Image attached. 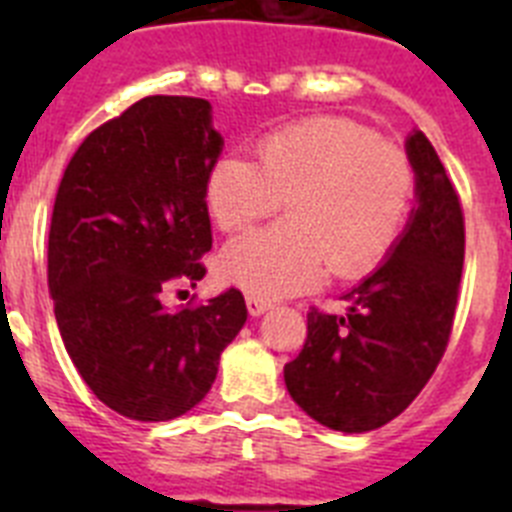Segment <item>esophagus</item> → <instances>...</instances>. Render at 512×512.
<instances>
[{
    "label": "esophagus",
    "mask_w": 512,
    "mask_h": 512,
    "mask_svg": "<svg viewBox=\"0 0 512 512\" xmlns=\"http://www.w3.org/2000/svg\"><path fill=\"white\" fill-rule=\"evenodd\" d=\"M246 307H248V312H251L253 318H259V315H264L266 310H269V302L266 300H261V297H253V295H248L246 297Z\"/></svg>",
    "instance_id": "esophagus-1"
}]
</instances>
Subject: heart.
Returning a JSON list of instances; mask_svg holds the SVG:
<instances>
[{"label": "heart", "mask_w": 512, "mask_h": 512, "mask_svg": "<svg viewBox=\"0 0 512 512\" xmlns=\"http://www.w3.org/2000/svg\"><path fill=\"white\" fill-rule=\"evenodd\" d=\"M259 164L225 156L205 179L217 228L246 230L287 202V223L241 235L220 253V277L261 300L297 295L330 271L354 279L395 246L415 194L400 146L346 117H310L264 135Z\"/></svg>", "instance_id": "heart-1"}]
</instances>
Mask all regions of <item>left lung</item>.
Listing matches in <instances>:
<instances>
[{
    "label": "left lung",
    "instance_id": "obj_1",
    "mask_svg": "<svg viewBox=\"0 0 512 512\" xmlns=\"http://www.w3.org/2000/svg\"><path fill=\"white\" fill-rule=\"evenodd\" d=\"M418 207L387 261L343 295L346 315L310 307L292 400L325 428L374 431L408 408L449 346L464 266V212L431 140L408 138Z\"/></svg>",
    "mask_w": 512,
    "mask_h": 512
}]
</instances>
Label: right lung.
Here are the masks:
<instances>
[{
	"mask_svg": "<svg viewBox=\"0 0 512 512\" xmlns=\"http://www.w3.org/2000/svg\"><path fill=\"white\" fill-rule=\"evenodd\" d=\"M220 151L207 99L156 94L92 130L58 184L48 233L58 330L89 390L130 420L192 410L246 323L233 287L207 305H164L207 274L205 179Z\"/></svg>",
	"mask_w": 512,
	"mask_h": 512,
	"instance_id": "obj_1",
	"label": "right lung"
}]
</instances>
